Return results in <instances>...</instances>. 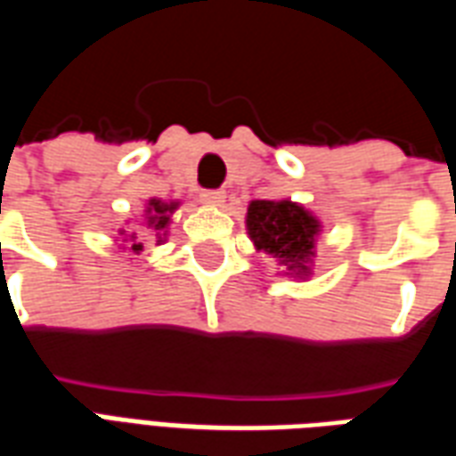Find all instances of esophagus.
Here are the masks:
<instances>
[{"label": "esophagus", "instance_id": "esophagus-1", "mask_svg": "<svg viewBox=\"0 0 456 456\" xmlns=\"http://www.w3.org/2000/svg\"><path fill=\"white\" fill-rule=\"evenodd\" d=\"M224 198H227V192L224 190H202L200 192V200L209 205V208H222L224 205Z\"/></svg>", "mask_w": 456, "mask_h": 456}]
</instances>
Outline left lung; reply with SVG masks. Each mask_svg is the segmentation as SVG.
<instances>
[{"instance_id":"1","label":"left lung","mask_w":456,"mask_h":456,"mask_svg":"<svg viewBox=\"0 0 456 456\" xmlns=\"http://www.w3.org/2000/svg\"><path fill=\"white\" fill-rule=\"evenodd\" d=\"M247 229L258 251L278 258L296 276L310 273L320 222L305 208L290 200H254L247 212Z\"/></svg>"}]
</instances>
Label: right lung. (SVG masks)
<instances>
[{
    "label": "right lung",
    "mask_w": 456,
    "mask_h": 456,
    "mask_svg": "<svg viewBox=\"0 0 456 456\" xmlns=\"http://www.w3.org/2000/svg\"><path fill=\"white\" fill-rule=\"evenodd\" d=\"M178 208V202H160V200H149V209H146V215H149V227H153L156 232H163V229L168 227L170 215H173V209ZM163 237H159V241ZM131 251H136L139 254L143 244L136 241V237H131L129 244Z\"/></svg>",
    "instance_id": "1"
}]
</instances>
